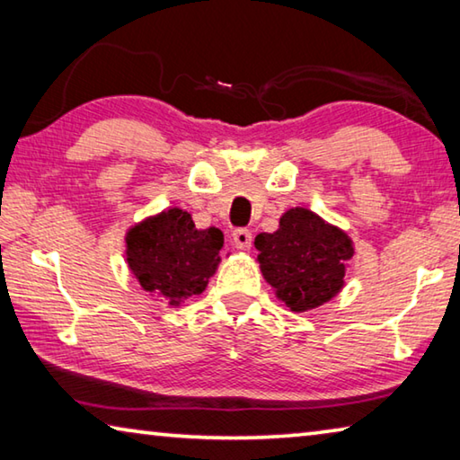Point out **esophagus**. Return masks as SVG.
<instances>
[{"label":"esophagus","mask_w":460,"mask_h":460,"mask_svg":"<svg viewBox=\"0 0 460 460\" xmlns=\"http://www.w3.org/2000/svg\"><path fill=\"white\" fill-rule=\"evenodd\" d=\"M252 241H253V237H252V231L249 229H237V231H233V243H235V247H239V249H249L252 247Z\"/></svg>","instance_id":"34e87169"}]
</instances>
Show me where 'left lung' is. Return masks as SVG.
<instances>
[{"instance_id":"obj_1","label":"left lung","mask_w":460,"mask_h":460,"mask_svg":"<svg viewBox=\"0 0 460 460\" xmlns=\"http://www.w3.org/2000/svg\"><path fill=\"white\" fill-rule=\"evenodd\" d=\"M253 245L263 279L292 313H308L332 300L345 286L355 255L351 237L306 207L288 208L278 229L260 233Z\"/></svg>"}]
</instances>
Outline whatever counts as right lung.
<instances>
[{"instance_id":"add662e5","label":"right lung","mask_w":460,"mask_h":460,"mask_svg":"<svg viewBox=\"0 0 460 460\" xmlns=\"http://www.w3.org/2000/svg\"><path fill=\"white\" fill-rule=\"evenodd\" d=\"M221 229H197L190 213L178 207L146 217L126 231L129 271L168 306L205 292L221 263Z\"/></svg>"}]
</instances>
